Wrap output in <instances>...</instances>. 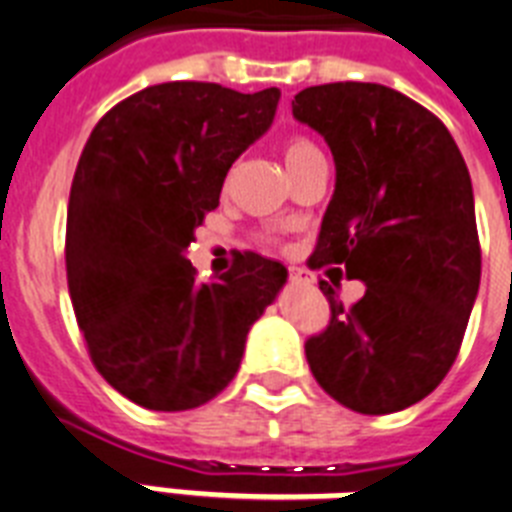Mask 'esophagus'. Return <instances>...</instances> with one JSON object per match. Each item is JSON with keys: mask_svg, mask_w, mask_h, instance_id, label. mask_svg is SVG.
<instances>
[{"mask_svg": "<svg viewBox=\"0 0 512 512\" xmlns=\"http://www.w3.org/2000/svg\"><path fill=\"white\" fill-rule=\"evenodd\" d=\"M289 278H292L294 284H313V276L305 268H289Z\"/></svg>", "mask_w": 512, "mask_h": 512, "instance_id": "obj_1", "label": "esophagus"}]
</instances>
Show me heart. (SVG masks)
I'll return each instance as SVG.
<instances>
[{
  "mask_svg": "<svg viewBox=\"0 0 512 512\" xmlns=\"http://www.w3.org/2000/svg\"><path fill=\"white\" fill-rule=\"evenodd\" d=\"M313 152H318V147H315L310 139H305V136H292V139H286L284 144L286 168H292V165H297L299 160H305V157L313 155Z\"/></svg>",
  "mask_w": 512,
  "mask_h": 512,
  "instance_id": "obj_1",
  "label": "heart"
}]
</instances>
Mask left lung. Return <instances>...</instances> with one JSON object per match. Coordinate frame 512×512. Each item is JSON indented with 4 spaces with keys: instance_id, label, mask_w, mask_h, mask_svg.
Instances as JSON below:
<instances>
[{
    "instance_id": "left-lung-1",
    "label": "left lung",
    "mask_w": 512,
    "mask_h": 512,
    "mask_svg": "<svg viewBox=\"0 0 512 512\" xmlns=\"http://www.w3.org/2000/svg\"><path fill=\"white\" fill-rule=\"evenodd\" d=\"M294 118L326 139L336 189L310 268L344 265L365 284L331 305L305 355L315 381L355 413L386 415L431 394L455 363L481 281L473 186L434 112L381 83L299 91Z\"/></svg>"
}]
</instances>
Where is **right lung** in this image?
Instances as JSON below:
<instances>
[{
    "instance_id": "right-lung-1",
    "label": "right lung",
    "mask_w": 512,
    "mask_h": 512,
    "mask_svg": "<svg viewBox=\"0 0 512 512\" xmlns=\"http://www.w3.org/2000/svg\"><path fill=\"white\" fill-rule=\"evenodd\" d=\"M278 99V89L157 83L112 107L83 147L65 231L70 299L91 363L147 410H191L223 392L249 328L286 284L284 265L255 252L213 284H197L186 260Z\"/></svg>"
}]
</instances>
